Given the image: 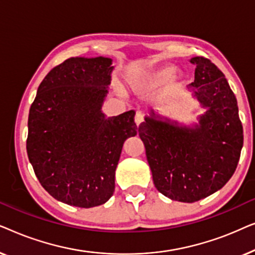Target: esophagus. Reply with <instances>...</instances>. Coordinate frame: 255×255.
<instances>
[{
	"instance_id": "1",
	"label": "esophagus",
	"mask_w": 255,
	"mask_h": 255,
	"mask_svg": "<svg viewBox=\"0 0 255 255\" xmlns=\"http://www.w3.org/2000/svg\"><path fill=\"white\" fill-rule=\"evenodd\" d=\"M134 122H135V124H137V127H139V125L144 122V115H142L140 111H137V114H135Z\"/></svg>"
}]
</instances>
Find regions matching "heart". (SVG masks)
Returning a JSON list of instances; mask_svg holds the SVG:
<instances>
[{"label":"heart","mask_w":255,"mask_h":255,"mask_svg":"<svg viewBox=\"0 0 255 255\" xmlns=\"http://www.w3.org/2000/svg\"><path fill=\"white\" fill-rule=\"evenodd\" d=\"M175 73V68L170 65H163L155 68L154 71L148 73L141 81V86L146 89H152L166 83L168 80H172L173 85H179L183 80V74Z\"/></svg>","instance_id":"b5f03b06"}]
</instances>
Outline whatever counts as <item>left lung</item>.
I'll return each instance as SVG.
<instances>
[{
  "label": "left lung",
  "instance_id": "8db88e82",
  "mask_svg": "<svg viewBox=\"0 0 255 255\" xmlns=\"http://www.w3.org/2000/svg\"><path fill=\"white\" fill-rule=\"evenodd\" d=\"M188 87L205 113L191 125L152 110L139 125L156 189L173 201L193 203L222 189L231 179L243 148V125L235 94L217 66L203 57Z\"/></svg>",
  "mask_w": 255,
  "mask_h": 255
}]
</instances>
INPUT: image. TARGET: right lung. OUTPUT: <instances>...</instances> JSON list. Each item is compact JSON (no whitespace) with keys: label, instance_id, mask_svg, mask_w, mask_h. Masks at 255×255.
I'll return each mask as SVG.
<instances>
[{"label":"right lung","instance_id":"add662e5","mask_svg":"<svg viewBox=\"0 0 255 255\" xmlns=\"http://www.w3.org/2000/svg\"><path fill=\"white\" fill-rule=\"evenodd\" d=\"M113 71L110 58H69L45 76L30 108L27 156L44 189L62 203H106L124 141L137 134L133 110L102 111Z\"/></svg>","mask_w":255,"mask_h":255}]
</instances>
